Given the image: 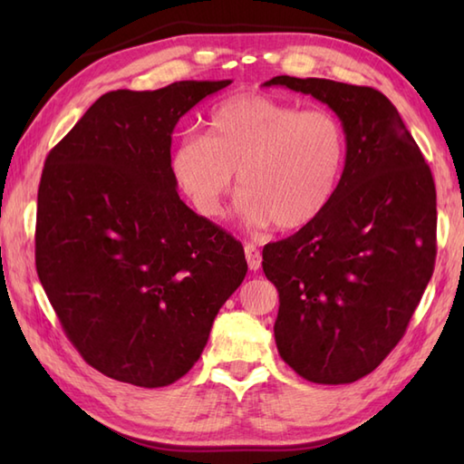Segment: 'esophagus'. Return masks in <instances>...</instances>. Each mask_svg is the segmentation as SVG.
<instances>
[{
    "label": "esophagus",
    "instance_id": "1",
    "mask_svg": "<svg viewBox=\"0 0 464 464\" xmlns=\"http://www.w3.org/2000/svg\"><path fill=\"white\" fill-rule=\"evenodd\" d=\"M245 257H247V263H249V269L251 271H259L261 269V251L255 247L253 243H247L245 245Z\"/></svg>",
    "mask_w": 464,
    "mask_h": 464
}]
</instances>
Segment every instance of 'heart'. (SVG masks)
<instances>
[{"label":"heart","instance_id":"heart-1","mask_svg":"<svg viewBox=\"0 0 464 464\" xmlns=\"http://www.w3.org/2000/svg\"><path fill=\"white\" fill-rule=\"evenodd\" d=\"M347 147L334 113L249 92L215 105L205 135H183L169 167L177 187L207 219L223 215L239 173L243 215L255 225L273 221L291 231L331 205Z\"/></svg>","mask_w":464,"mask_h":464}]
</instances>
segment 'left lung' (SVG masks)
I'll list each match as a JSON object with an SVG mask.
<instances>
[{
	"mask_svg": "<svg viewBox=\"0 0 464 464\" xmlns=\"http://www.w3.org/2000/svg\"><path fill=\"white\" fill-rule=\"evenodd\" d=\"M265 85L313 95L347 131V161L331 205L291 237L265 245L263 271L279 291L281 359L311 382H354L397 347L430 281L435 181L381 92L289 75Z\"/></svg>",
	"mask_w": 464,
	"mask_h": 464,
	"instance_id": "obj_1",
	"label": "left lung"
}]
</instances>
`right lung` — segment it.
<instances>
[{"label": "right lung", "mask_w": 464, "mask_h": 464, "mask_svg": "<svg viewBox=\"0 0 464 464\" xmlns=\"http://www.w3.org/2000/svg\"><path fill=\"white\" fill-rule=\"evenodd\" d=\"M223 82L102 95L49 151L35 269L87 364L157 389L181 379L247 273L243 245L177 195V121Z\"/></svg>", "instance_id": "right-lung-1"}]
</instances>
